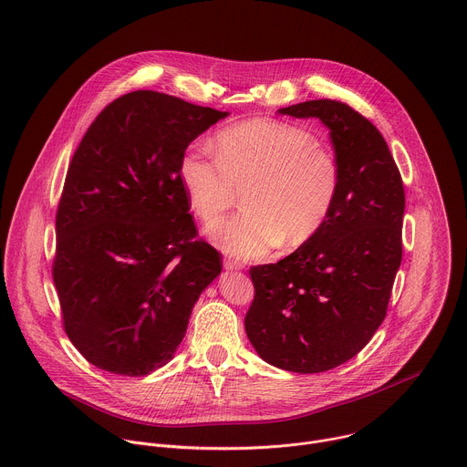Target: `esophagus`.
Listing matches in <instances>:
<instances>
[{
    "mask_svg": "<svg viewBox=\"0 0 467 467\" xmlns=\"http://www.w3.org/2000/svg\"><path fill=\"white\" fill-rule=\"evenodd\" d=\"M225 268L227 270H234V272H238V270H242L244 265H242V262H238V260H234V258H225Z\"/></svg>",
    "mask_w": 467,
    "mask_h": 467,
    "instance_id": "34e87169",
    "label": "esophagus"
}]
</instances>
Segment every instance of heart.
I'll list each match as a JSON object with an SVG mask.
<instances>
[{
    "label": "heart",
    "instance_id": "b5f03b06",
    "mask_svg": "<svg viewBox=\"0 0 467 467\" xmlns=\"http://www.w3.org/2000/svg\"><path fill=\"white\" fill-rule=\"evenodd\" d=\"M179 181L193 214L218 222L244 195V213L209 229L238 258H262L279 247L308 242L327 222L340 190L337 159L303 127L253 119L186 148Z\"/></svg>",
    "mask_w": 467,
    "mask_h": 467
}]
</instances>
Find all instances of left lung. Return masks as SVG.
Wrapping results in <instances>:
<instances>
[{
	"instance_id": "1",
	"label": "left lung",
	"mask_w": 467,
	"mask_h": 467,
	"mask_svg": "<svg viewBox=\"0 0 467 467\" xmlns=\"http://www.w3.org/2000/svg\"><path fill=\"white\" fill-rule=\"evenodd\" d=\"M319 118L340 168L325 225L277 264L253 265L245 332L262 360L321 373L351 360L380 327L401 265L405 188L379 129L346 103L312 99L279 109Z\"/></svg>"
}]
</instances>
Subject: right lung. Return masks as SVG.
Returning <instances> with one entry per match:
<instances>
[{
  "label": "right lung",
  "instance_id": "1",
  "mask_svg": "<svg viewBox=\"0 0 467 467\" xmlns=\"http://www.w3.org/2000/svg\"><path fill=\"white\" fill-rule=\"evenodd\" d=\"M229 112L137 90L107 105L74 153L57 209L62 323L96 368L142 377L168 364L222 254L197 238L179 162Z\"/></svg>",
  "mask_w": 467,
  "mask_h": 467
}]
</instances>
